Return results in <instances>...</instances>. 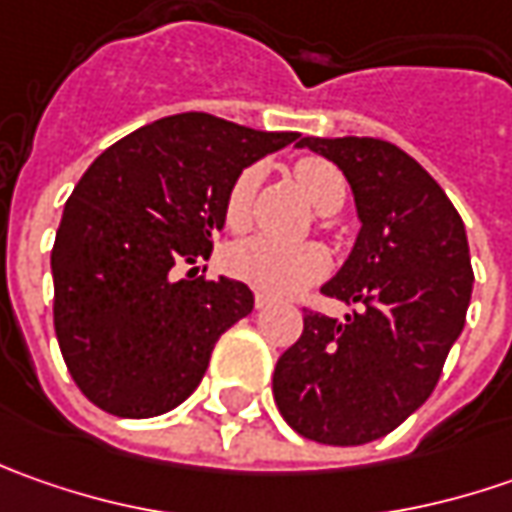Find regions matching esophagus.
<instances>
[{"label": "esophagus", "instance_id": "1", "mask_svg": "<svg viewBox=\"0 0 512 512\" xmlns=\"http://www.w3.org/2000/svg\"><path fill=\"white\" fill-rule=\"evenodd\" d=\"M253 305H256V310H265V307L273 305V299H270L267 293H256V299H253Z\"/></svg>", "mask_w": 512, "mask_h": 512}]
</instances>
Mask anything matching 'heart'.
<instances>
[{
    "label": "heart",
    "mask_w": 512,
    "mask_h": 512,
    "mask_svg": "<svg viewBox=\"0 0 512 512\" xmlns=\"http://www.w3.org/2000/svg\"><path fill=\"white\" fill-rule=\"evenodd\" d=\"M293 182L316 213H336L344 202V179L327 159L305 156L293 162ZM259 185V168H245L227 187L222 219L227 230L242 233L250 225V199ZM230 276L267 296H290L313 285L330 270V256L319 245H279L270 239H247L225 253Z\"/></svg>",
    "instance_id": "heart-1"
}]
</instances>
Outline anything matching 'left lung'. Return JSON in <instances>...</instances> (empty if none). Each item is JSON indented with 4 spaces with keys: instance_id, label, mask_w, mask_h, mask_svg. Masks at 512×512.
<instances>
[{
    "instance_id": "obj_1",
    "label": "left lung",
    "mask_w": 512,
    "mask_h": 512,
    "mask_svg": "<svg viewBox=\"0 0 512 512\" xmlns=\"http://www.w3.org/2000/svg\"><path fill=\"white\" fill-rule=\"evenodd\" d=\"M299 148L350 182L362 230L322 293L362 313L339 322L305 310L273 399L299 436L353 447L396 430L433 393L470 305V247L459 210L402 148L370 136H305Z\"/></svg>"
}]
</instances>
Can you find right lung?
I'll return each instance as SVG.
<instances>
[{"label":"right lung","mask_w":512,"mask_h":512,"mask_svg":"<svg viewBox=\"0 0 512 512\" xmlns=\"http://www.w3.org/2000/svg\"><path fill=\"white\" fill-rule=\"evenodd\" d=\"M299 133L176 113L110 145L73 187L56 242L53 327L76 387L122 419L162 416L199 387L227 327L253 310L236 279H179L225 227L230 182Z\"/></svg>","instance_id":"obj_1"}]
</instances>
